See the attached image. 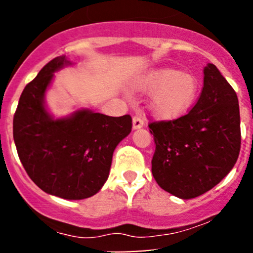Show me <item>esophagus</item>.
I'll list each match as a JSON object with an SVG mask.
<instances>
[{"label": "esophagus", "instance_id": "34e87169", "mask_svg": "<svg viewBox=\"0 0 253 253\" xmlns=\"http://www.w3.org/2000/svg\"><path fill=\"white\" fill-rule=\"evenodd\" d=\"M145 121H144V118L141 117V115H135L134 118H133V129H138V128H141V127L144 126Z\"/></svg>", "mask_w": 253, "mask_h": 253}]
</instances>
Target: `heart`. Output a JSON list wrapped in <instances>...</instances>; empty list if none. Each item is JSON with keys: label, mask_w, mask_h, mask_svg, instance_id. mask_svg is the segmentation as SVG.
I'll return each instance as SVG.
<instances>
[{"label": "heart", "mask_w": 253, "mask_h": 253, "mask_svg": "<svg viewBox=\"0 0 253 253\" xmlns=\"http://www.w3.org/2000/svg\"><path fill=\"white\" fill-rule=\"evenodd\" d=\"M136 88L153 92L150 108L159 119H176L184 114L195 103L200 94L196 76L177 69H158L141 78Z\"/></svg>", "instance_id": "obj_1"}]
</instances>
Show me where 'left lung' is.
<instances>
[{"label": "left lung", "instance_id": "left-lung-1", "mask_svg": "<svg viewBox=\"0 0 253 253\" xmlns=\"http://www.w3.org/2000/svg\"><path fill=\"white\" fill-rule=\"evenodd\" d=\"M203 74L201 94L187 114L149 125L156 144L152 175L162 189L183 200L215 187L234 167L240 151L236 91L214 64Z\"/></svg>", "mask_w": 253, "mask_h": 253}]
</instances>
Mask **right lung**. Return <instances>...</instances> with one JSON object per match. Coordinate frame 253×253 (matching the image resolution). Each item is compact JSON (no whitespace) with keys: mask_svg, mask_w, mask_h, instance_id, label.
Instances as JSON below:
<instances>
[{"mask_svg":"<svg viewBox=\"0 0 253 253\" xmlns=\"http://www.w3.org/2000/svg\"><path fill=\"white\" fill-rule=\"evenodd\" d=\"M56 57L25 86L13 120V135L26 172L40 189L66 200L90 197L109 175L113 152L132 130L130 115L108 117L82 109L53 119L43 96L53 72L70 65Z\"/></svg>","mask_w":253,"mask_h":253,"instance_id":"1","label":"right lung"}]
</instances>
